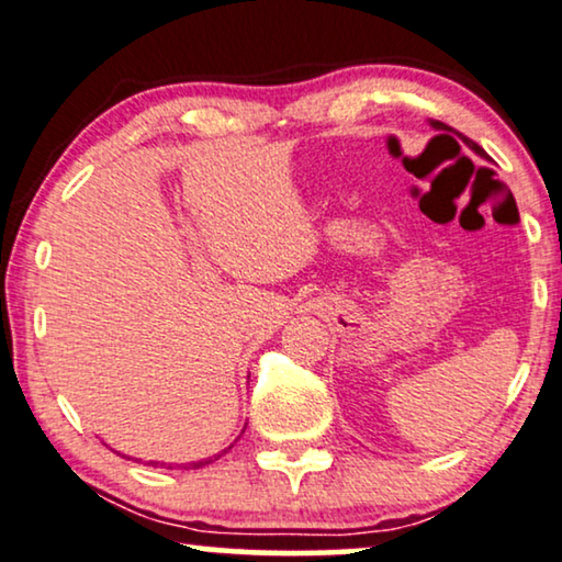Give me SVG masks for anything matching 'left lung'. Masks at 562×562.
I'll use <instances>...</instances> for the list:
<instances>
[{"label":"left lung","mask_w":562,"mask_h":562,"mask_svg":"<svg viewBox=\"0 0 562 562\" xmlns=\"http://www.w3.org/2000/svg\"><path fill=\"white\" fill-rule=\"evenodd\" d=\"M430 124H432V126H436V130H442V124H440V122H430ZM463 142H465V145H469V147L473 149V153H476V155H481V157H486V155H484V149H481V147L476 145V142H471V139H463Z\"/></svg>","instance_id":"1"}]
</instances>
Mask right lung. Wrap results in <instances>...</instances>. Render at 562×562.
<instances>
[{
  "instance_id": "add662e5",
  "label": "right lung",
  "mask_w": 562,
  "mask_h": 562,
  "mask_svg": "<svg viewBox=\"0 0 562 562\" xmlns=\"http://www.w3.org/2000/svg\"><path fill=\"white\" fill-rule=\"evenodd\" d=\"M244 432V430H241ZM228 448H232V446H228ZM226 453V450H221V453L218 456H211V458H203V461H191V463H183V465H180V469H203V465H209V463H213V461H216V458H221V456H224ZM149 465H162V469H176V465L178 463H160V461H147Z\"/></svg>"
}]
</instances>
